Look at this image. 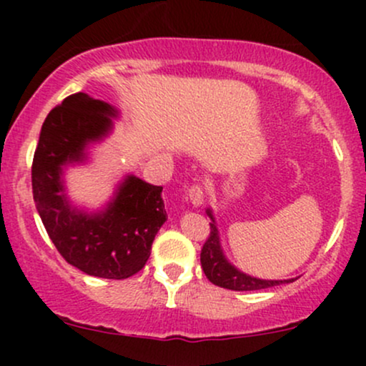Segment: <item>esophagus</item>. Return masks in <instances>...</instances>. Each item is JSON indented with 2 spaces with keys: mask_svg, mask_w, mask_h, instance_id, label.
<instances>
[{
  "mask_svg": "<svg viewBox=\"0 0 366 366\" xmlns=\"http://www.w3.org/2000/svg\"><path fill=\"white\" fill-rule=\"evenodd\" d=\"M187 197H189V201L194 204V207H199L204 199V187L201 186V184H194V186L189 187Z\"/></svg>",
  "mask_w": 366,
  "mask_h": 366,
  "instance_id": "1",
  "label": "esophagus"
}]
</instances>
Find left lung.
<instances>
[{"label": "left lung", "mask_w": 366, "mask_h": 366, "mask_svg": "<svg viewBox=\"0 0 366 366\" xmlns=\"http://www.w3.org/2000/svg\"><path fill=\"white\" fill-rule=\"evenodd\" d=\"M208 217L212 218L209 224V236L204 241L203 249H201V267H203L204 275L212 284L220 285V287L230 289V291H259V289L274 287L285 282H292L296 279L289 280H262L249 277L239 272L225 259L224 251L220 246V237H218V229L213 220L212 209H207Z\"/></svg>", "instance_id": "obj_1"}]
</instances>
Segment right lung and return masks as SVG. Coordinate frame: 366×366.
Masks as SVG:
<instances>
[{
  "mask_svg": "<svg viewBox=\"0 0 366 366\" xmlns=\"http://www.w3.org/2000/svg\"><path fill=\"white\" fill-rule=\"evenodd\" d=\"M115 108L84 92L69 96L46 117L32 159V194L46 232L66 263L102 279H129L144 268L167 212L159 186L129 175L98 215L72 208L61 167L82 162L84 149L112 129Z\"/></svg>",
  "mask_w": 366,
  "mask_h": 366,
  "instance_id": "1",
  "label": "right lung"
}]
</instances>
